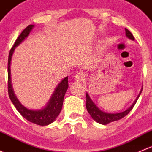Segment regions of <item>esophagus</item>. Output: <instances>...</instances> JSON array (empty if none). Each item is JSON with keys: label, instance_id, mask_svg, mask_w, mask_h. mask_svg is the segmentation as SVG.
Returning a JSON list of instances; mask_svg holds the SVG:
<instances>
[{"label": "esophagus", "instance_id": "esophagus-1", "mask_svg": "<svg viewBox=\"0 0 152 152\" xmlns=\"http://www.w3.org/2000/svg\"><path fill=\"white\" fill-rule=\"evenodd\" d=\"M75 80L77 81V82H81L85 78V74L83 72H77L75 75Z\"/></svg>", "mask_w": 152, "mask_h": 152}]
</instances>
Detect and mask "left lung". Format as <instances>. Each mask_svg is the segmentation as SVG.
I'll use <instances>...</instances> for the list:
<instances>
[{
    "mask_svg": "<svg viewBox=\"0 0 152 152\" xmlns=\"http://www.w3.org/2000/svg\"><path fill=\"white\" fill-rule=\"evenodd\" d=\"M125 33H126V37L127 38H129L131 40H134L133 35L131 34V32L129 30L125 28ZM142 90H143V87H142L138 96H137L136 99L134 100V102L132 103L130 107H128L124 111H122V112L120 113H106L100 110L99 107L95 104V103L92 101V99H91L88 94L86 93V109L88 113L90 114L91 116L92 117V118L95 121H96V122L99 124H101L106 125L110 122H113V121L120 120L121 118L126 116L132 110V109L133 108L134 104H136L140 94H141Z\"/></svg>",
    "mask_w": 152,
    "mask_h": 152,
    "instance_id": "obj_1",
    "label": "left lung"
}]
</instances>
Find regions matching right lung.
Here are the masks:
<instances>
[{"label": "right lung", "instance_id": "obj_1", "mask_svg": "<svg viewBox=\"0 0 152 152\" xmlns=\"http://www.w3.org/2000/svg\"><path fill=\"white\" fill-rule=\"evenodd\" d=\"M34 28V25H30L23 30L9 52V60H8V91H9V96L11 101L12 102L18 112L26 119L36 124L46 126L53 123L58 116L59 113L61 111L64 98L66 91L69 87L68 77L64 78L56 86L50 99L46 105L38 110L28 108L19 101L12 88V80H11V61H12V58L15 48L18 47L22 42H24V40L28 37L30 33Z\"/></svg>", "mask_w": 152, "mask_h": 152}]
</instances>
